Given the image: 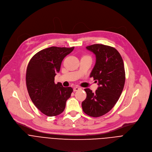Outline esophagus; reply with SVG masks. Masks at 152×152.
Here are the masks:
<instances>
[{
	"label": "esophagus",
	"instance_id": "34e87169",
	"mask_svg": "<svg viewBox=\"0 0 152 152\" xmlns=\"http://www.w3.org/2000/svg\"><path fill=\"white\" fill-rule=\"evenodd\" d=\"M80 89V88L78 87V86H76V87H75V88H73V91H77L79 90Z\"/></svg>",
	"mask_w": 152,
	"mask_h": 152
}]
</instances>
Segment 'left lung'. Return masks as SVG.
<instances>
[{
    "label": "left lung",
    "mask_w": 152,
    "mask_h": 152,
    "mask_svg": "<svg viewBox=\"0 0 152 152\" xmlns=\"http://www.w3.org/2000/svg\"><path fill=\"white\" fill-rule=\"evenodd\" d=\"M86 48L96 55L90 77L98 82L99 87L94 93L89 88L84 89L86 97L82 107L86 114L99 117L109 112L120 98L125 83L124 63L114 48L96 44Z\"/></svg>",
    "instance_id": "obj_1"
}]
</instances>
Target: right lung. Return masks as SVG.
Listing matches in <instances>:
<instances>
[{"instance_id": "right-lung-1", "label": "right lung", "mask_w": 152, "mask_h": 152, "mask_svg": "<svg viewBox=\"0 0 152 152\" xmlns=\"http://www.w3.org/2000/svg\"><path fill=\"white\" fill-rule=\"evenodd\" d=\"M75 47H50L40 50L30 60L26 82L30 98L35 106L47 116H56L66 107L73 90L55 83V76L60 70L63 59Z\"/></svg>"}]
</instances>
